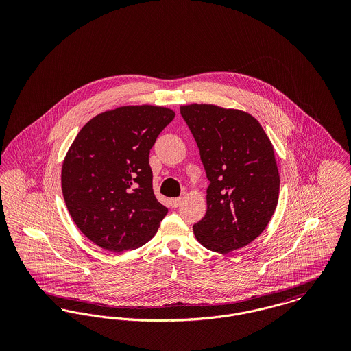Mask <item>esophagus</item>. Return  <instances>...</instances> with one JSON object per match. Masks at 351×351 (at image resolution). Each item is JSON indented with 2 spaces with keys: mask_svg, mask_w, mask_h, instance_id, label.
Listing matches in <instances>:
<instances>
[{
  "mask_svg": "<svg viewBox=\"0 0 351 351\" xmlns=\"http://www.w3.org/2000/svg\"><path fill=\"white\" fill-rule=\"evenodd\" d=\"M169 202H171V206H172V208H178V206L183 202V199H182V197H176V199H172Z\"/></svg>",
  "mask_w": 351,
  "mask_h": 351,
  "instance_id": "obj_1",
  "label": "esophagus"
}]
</instances>
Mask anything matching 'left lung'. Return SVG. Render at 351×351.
I'll return each instance as SVG.
<instances>
[{
    "label": "left lung",
    "instance_id": "left-lung-1",
    "mask_svg": "<svg viewBox=\"0 0 351 351\" xmlns=\"http://www.w3.org/2000/svg\"><path fill=\"white\" fill-rule=\"evenodd\" d=\"M206 178V213L193 225L208 250L228 254L259 237L272 217L280 178L272 143L249 113L212 104L180 106Z\"/></svg>",
    "mask_w": 351,
    "mask_h": 351
}]
</instances>
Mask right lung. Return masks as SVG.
<instances>
[{"instance_id":"add662e5","label":"right lung","mask_w":351,"mask_h":351,"mask_svg":"<svg viewBox=\"0 0 351 351\" xmlns=\"http://www.w3.org/2000/svg\"><path fill=\"white\" fill-rule=\"evenodd\" d=\"M173 117L165 106H119L86 122L72 142L63 197L80 232L102 249L143 246L167 215L152 191L149 154Z\"/></svg>"}]
</instances>
